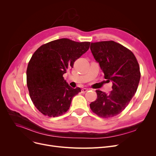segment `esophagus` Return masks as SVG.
Segmentation results:
<instances>
[{
    "label": "esophagus",
    "instance_id": "obj_1",
    "mask_svg": "<svg viewBox=\"0 0 156 156\" xmlns=\"http://www.w3.org/2000/svg\"><path fill=\"white\" fill-rule=\"evenodd\" d=\"M88 90V88H83V89H81V93L84 94V93H85L86 92H87Z\"/></svg>",
    "mask_w": 156,
    "mask_h": 156
}]
</instances>
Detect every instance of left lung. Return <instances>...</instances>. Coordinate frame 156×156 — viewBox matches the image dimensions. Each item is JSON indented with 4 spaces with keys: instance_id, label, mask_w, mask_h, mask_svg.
I'll use <instances>...</instances> for the list:
<instances>
[{
    "instance_id": "obj_1",
    "label": "left lung",
    "mask_w": 156,
    "mask_h": 156,
    "mask_svg": "<svg viewBox=\"0 0 156 156\" xmlns=\"http://www.w3.org/2000/svg\"><path fill=\"white\" fill-rule=\"evenodd\" d=\"M90 50L104 78L112 82V90L106 94L97 90V99L90 107L99 117L115 116L135 95L140 79V67L133 52L114 41L91 43Z\"/></svg>"
}]
</instances>
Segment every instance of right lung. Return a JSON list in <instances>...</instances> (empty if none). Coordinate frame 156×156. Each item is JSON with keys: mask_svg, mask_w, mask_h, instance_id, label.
<instances>
[{"mask_svg": "<svg viewBox=\"0 0 156 156\" xmlns=\"http://www.w3.org/2000/svg\"><path fill=\"white\" fill-rule=\"evenodd\" d=\"M90 44L61 38L42 45L33 54L27 70V87L33 103L45 116L62 115L81 92L79 87H71L62 76Z\"/></svg>", "mask_w": 156, "mask_h": 156, "instance_id": "add662e5", "label": "right lung"}]
</instances>
